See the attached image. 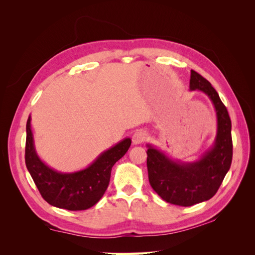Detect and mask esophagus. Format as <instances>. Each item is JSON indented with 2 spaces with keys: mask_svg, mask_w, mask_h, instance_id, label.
Segmentation results:
<instances>
[{
  "mask_svg": "<svg viewBox=\"0 0 255 255\" xmlns=\"http://www.w3.org/2000/svg\"><path fill=\"white\" fill-rule=\"evenodd\" d=\"M145 138H146L145 132H143V130H137V132L134 133L132 140L134 144H140L145 140Z\"/></svg>",
  "mask_w": 255,
  "mask_h": 255,
  "instance_id": "34e87169",
  "label": "esophagus"
}]
</instances>
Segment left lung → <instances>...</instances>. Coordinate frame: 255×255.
Returning a JSON list of instances; mask_svg holds the SVG:
<instances>
[{
    "label": "left lung",
    "instance_id": "8db88e82",
    "mask_svg": "<svg viewBox=\"0 0 255 255\" xmlns=\"http://www.w3.org/2000/svg\"><path fill=\"white\" fill-rule=\"evenodd\" d=\"M189 89L202 91L214 105L217 133L213 145L199 159L185 163L170 158L150 143L146 144L150 185L166 202L180 206H191L210 200L220 187L233 156L232 125L217 91L194 70L190 71Z\"/></svg>",
    "mask_w": 255,
    "mask_h": 255
}]
</instances>
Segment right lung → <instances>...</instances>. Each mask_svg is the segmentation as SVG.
<instances>
[{"mask_svg":"<svg viewBox=\"0 0 255 255\" xmlns=\"http://www.w3.org/2000/svg\"><path fill=\"white\" fill-rule=\"evenodd\" d=\"M26 122L25 164L42 198L49 204L68 211H84L100 201L111 180L113 166L128 152L130 138L115 144L80 171L63 173L54 170L38 156L30 128Z\"/></svg>","mask_w":255,"mask_h":255,"instance_id":"1","label":"right lung"}]
</instances>
